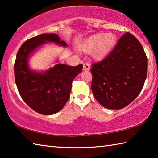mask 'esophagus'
I'll return each mask as SVG.
<instances>
[{
	"instance_id": "34e87169",
	"label": "esophagus",
	"mask_w": 158,
	"mask_h": 158,
	"mask_svg": "<svg viewBox=\"0 0 158 158\" xmlns=\"http://www.w3.org/2000/svg\"><path fill=\"white\" fill-rule=\"evenodd\" d=\"M90 65L89 63H85L84 64V65H83V69L85 71H89L90 69Z\"/></svg>"
}]
</instances>
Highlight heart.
I'll return each mask as SVG.
<instances>
[{"label": "heart", "mask_w": 158, "mask_h": 158, "mask_svg": "<svg viewBox=\"0 0 158 158\" xmlns=\"http://www.w3.org/2000/svg\"><path fill=\"white\" fill-rule=\"evenodd\" d=\"M116 44V37L113 33H98L88 37L83 42L81 49L85 52L92 51L95 60H101L107 56Z\"/></svg>", "instance_id": "obj_1"}]
</instances>
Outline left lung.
<instances>
[{
  "instance_id": "left-lung-1",
  "label": "left lung",
  "mask_w": 158,
  "mask_h": 158,
  "mask_svg": "<svg viewBox=\"0 0 158 158\" xmlns=\"http://www.w3.org/2000/svg\"><path fill=\"white\" fill-rule=\"evenodd\" d=\"M147 57L138 40L126 33L100 62L93 64L91 89L106 109H121L139 95L147 76Z\"/></svg>"
}]
</instances>
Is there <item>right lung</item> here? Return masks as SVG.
Listing matches in <instances>:
<instances>
[{
    "label": "right lung",
    "instance_id": "1",
    "mask_svg": "<svg viewBox=\"0 0 158 158\" xmlns=\"http://www.w3.org/2000/svg\"><path fill=\"white\" fill-rule=\"evenodd\" d=\"M46 42L67 47L57 34H40L23 42L15 63V77L18 91L27 105L43 115H52L63 108L71 92L72 83L82 70L81 64L69 66L56 64L38 73L28 67V58Z\"/></svg>",
    "mask_w": 158,
    "mask_h": 158
}]
</instances>
